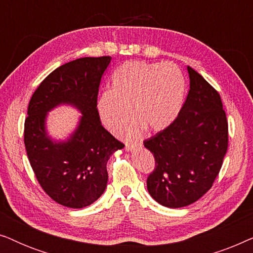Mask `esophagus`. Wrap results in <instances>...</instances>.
Here are the masks:
<instances>
[{
	"label": "esophagus",
	"mask_w": 253,
	"mask_h": 253,
	"mask_svg": "<svg viewBox=\"0 0 253 253\" xmlns=\"http://www.w3.org/2000/svg\"><path fill=\"white\" fill-rule=\"evenodd\" d=\"M136 147H141V143L136 141V143H126V151H132Z\"/></svg>",
	"instance_id": "esophagus-1"
}]
</instances>
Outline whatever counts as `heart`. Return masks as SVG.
I'll return each mask as SVG.
<instances>
[{"label":"heart","instance_id":"obj_1","mask_svg":"<svg viewBox=\"0 0 253 253\" xmlns=\"http://www.w3.org/2000/svg\"><path fill=\"white\" fill-rule=\"evenodd\" d=\"M184 95V76L177 65L126 61L113 74L112 89L100 94L98 110L113 132L122 129L132 113L136 119L123 133L136 137L145 127L161 131L170 126L181 112Z\"/></svg>","mask_w":253,"mask_h":253}]
</instances>
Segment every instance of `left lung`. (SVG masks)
I'll list each match as a JSON object with an SVG mask.
<instances>
[{
	"label": "left lung",
	"instance_id": "obj_1",
	"mask_svg": "<svg viewBox=\"0 0 253 253\" xmlns=\"http://www.w3.org/2000/svg\"><path fill=\"white\" fill-rule=\"evenodd\" d=\"M190 89L178 116L145 147L155 159L147 190L160 205L179 209L212 188L228 148V122L220 94L188 67Z\"/></svg>",
	"mask_w": 253,
	"mask_h": 253
}]
</instances>
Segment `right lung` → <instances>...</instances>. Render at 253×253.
<instances>
[{
    "mask_svg": "<svg viewBox=\"0 0 253 253\" xmlns=\"http://www.w3.org/2000/svg\"><path fill=\"white\" fill-rule=\"evenodd\" d=\"M112 57H83L61 65L38 86L30 100L24 143L31 167L43 191L70 209H83L100 198L108 182L107 162L124 145L101 126L98 93ZM70 104L82 113L67 141L47 136V113Z\"/></svg>",
    "mask_w": 253,
    "mask_h": 253,
    "instance_id": "1",
    "label": "right lung"
}]
</instances>
